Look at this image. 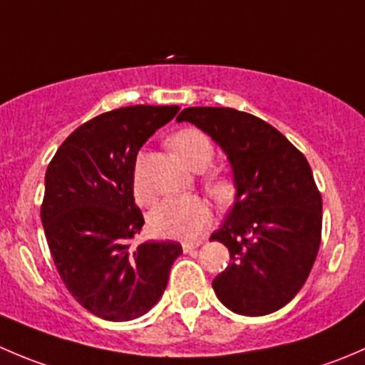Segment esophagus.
<instances>
[{"mask_svg": "<svg viewBox=\"0 0 365 365\" xmlns=\"http://www.w3.org/2000/svg\"><path fill=\"white\" fill-rule=\"evenodd\" d=\"M200 245H201V242H183L182 249H183V252H185V254H190V252L196 251Z\"/></svg>", "mask_w": 365, "mask_h": 365, "instance_id": "obj_1", "label": "esophagus"}]
</instances>
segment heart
Wrapping results in <instances>:
<instances>
[{
	"label": "heart",
	"mask_w": 365,
	"mask_h": 365,
	"mask_svg": "<svg viewBox=\"0 0 365 365\" xmlns=\"http://www.w3.org/2000/svg\"><path fill=\"white\" fill-rule=\"evenodd\" d=\"M171 146L178 157L192 171H205L213 157V146L208 135L196 128H185L176 132L171 138ZM134 192L138 201L146 203L150 200V190L143 180L141 160L135 165ZM212 220L210 206L201 197L182 196L168 197L152 210L148 217V226L153 235L173 240H196Z\"/></svg>",
	"instance_id": "1"
}]
</instances>
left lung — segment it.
Segmentation results:
<instances>
[{
	"label": "left lung",
	"mask_w": 365,
	"mask_h": 365,
	"mask_svg": "<svg viewBox=\"0 0 365 365\" xmlns=\"http://www.w3.org/2000/svg\"><path fill=\"white\" fill-rule=\"evenodd\" d=\"M230 162L235 201L210 237L231 261L212 288L230 311L264 316L295 298L322 242V196L307 159L272 125L230 108H187Z\"/></svg>",
	"instance_id": "obj_1"
}]
</instances>
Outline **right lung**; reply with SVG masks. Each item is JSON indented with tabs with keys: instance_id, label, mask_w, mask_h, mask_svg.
<instances>
[{
	"instance_id": "right-lung-1",
	"label": "right lung",
	"mask_w": 365,
	"mask_h": 365,
	"mask_svg": "<svg viewBox=\"0 0 365 365\" xmlns=\"http://www.w3.org/2000/svg\"><path fill=\"white\" fill-rule=\"evenodd\" d=\"M178 106H128L81 125L46 171L43 231L72 297L108 322L146 314L169 281L178 242H128L145 219L134 201L135 159Z\"/></svg>"
}]
</instances>
